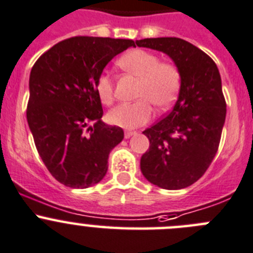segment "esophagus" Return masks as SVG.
Instances as JSON below:
<instances>
[{
  "instance_id": "34e87169",
  "label": "esophagus",
  "mask_w": 253,
  "mask_h": 253,
  "mask_svg": "<svg viewBox=\"0 0 253 253\" xmlns=\"http://www.w3.org/2000/svg\"><path fill=\"white\" fill-rule=\"evenodd\" d=\"M133 134H136V132H134V131H126V132H125V138L132 137Z\"/></svg>"
}]
</instances>
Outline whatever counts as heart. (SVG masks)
<instances>
[{
	"label": "heart",
	"mask_w": 253,
	"mask_h": 253,
	"mask_svg": "<svg viewBox=\"0 0 253 253\" xmlns=\"http://www.w3.org/2000/svg\"><path fill=\"white\" fill-rule=\"evenodd\" d=\"M117 65L126 72L138 77L137 97L132 103H121L108 112L107 120L113 126L132 129L145 125L152 117L151 102L159 108L172 105L180 89V71L174 65L161 62L160 57L146 49H131L119 58ZM94 89L103 105L113 102V84L110 75H98Z\"/></svg>",
	"instance_id": "b5f03b06"
}]
</instances>
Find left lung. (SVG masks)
<instances>
[{"label":"left lung","instance_id":"1","mask_svg":"<svg viewBox=\"0 0 253 253\" xmlns=\"http://www.w3.org/2000/svg\"><path fill=\"white\" fill-rule=\"evenodd\" d=\"M136 44L166 53L181 76L172 110L142 132L150 148L141 157V172L165 190L188 187L211 165L225 125L226 101L218 68L204 51L177 37L145 39Z\"/></svg>","mask_w":253,"mask_h":253}]
</instances>
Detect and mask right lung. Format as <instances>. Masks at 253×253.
Masks as SVG:
<instances>
[{
	"instance_id": "right-lung-1",
	"label": "right lung",
	"mask_w": 253,
	"mask_h": 253,
	"mask_svg": "<svg viewBox=\"0 0 253 253\" xmlns=\"http://www.w3.org/2000/svg\"><path fill=\"white\" fill-rule=\"evenodd\" d=\"M132 40L77 36L44 52L30 73L27 122L47 169L71 188L100 182L108 155L124 140L121 127L102 121L94 84ZM93 123V125H91Z\"/></svg>"
}]
</instances>
